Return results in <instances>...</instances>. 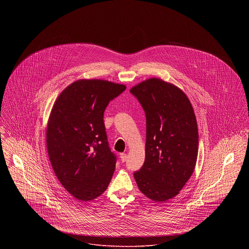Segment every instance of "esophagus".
I'll list each match as a JSON object with an SVG mask.
<instances>
[{
  "mask_svg": "<svg viewBox=\"0 0 249 249\" xmlns=\"http://www.w3.org/2000/svg\"><path fill=\"white\" fill-rule=\"evenodd\" d=\"M120 160H121L122 162H125L126 160H127V155L125 154V153H121L120 154Z\"/></svg>",
  "mask_w": 249,
  "mask_h": 249,
  "instance_id": "obj_1",
  "label": "esophagus"
}]
</instances>
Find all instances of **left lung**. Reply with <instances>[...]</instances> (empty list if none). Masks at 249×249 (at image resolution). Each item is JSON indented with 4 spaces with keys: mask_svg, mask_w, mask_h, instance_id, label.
Returning a JSON list of instances; mask_svg holds the SVG:
<instances>
[{
    "mask_svg": "<svg viewBox=\"0 0 249 249\" xmlns=\"http://www.w3.org/2000/svg\"><path fill=\"white\" fill-rule=\"evenodd\" d=\"M146 118L145 159L133 177L155 201L177 196L196 165L199 133L189 98L177 86L150 78L130 90Z\"/></svg>",
    "mask_w": 249,
    "mask_h": 249,
    "instance_id": "1",
    "label": "left lung"
}]
</instances>
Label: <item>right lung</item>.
<instances>
[{"label":"right lung","mask_w":249,"mask_h":249,"mask_svg":"<svg viewBox=\"0 0 249 249\" xmlns=\"http://www.w3.org/2000/svg\"><path fill=\"white\" fill-rule=\"evenodd\" d=\"M124 85L81 79L57 98L48 119L47 146L62 187L80 201L102 195L115 172L117 157L109 147L104 114Z\"/></svg>","instance_id":"add662e5"}]
</instances>
